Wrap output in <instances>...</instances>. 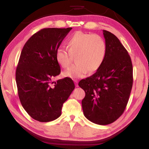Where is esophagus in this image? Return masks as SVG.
<instances>
[{
	"label": "esophagus",
	"instance_id": "obj_1",
	"mask_svg": "<svg viewBox=\"0 0 149 149\" xmlns=\"http://www.w3.org/2000/svg\"><path fill=\"white\" fill-rule=\"evenodd\" d=\"M74 83H75L76 86V87H78V80H74Z\"/></svg>",
	"mask_w": 149,
	"mask_h": 149
}]
</instances>
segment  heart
Segmentation results:
<instances>
[{"mask_svg":"<svg viewBox=\"0 0 149 149\" xmlns=\"http://www.w3.org/2000/svg\"><path fill=\"white\" fill-rule=\"evenodd\" d=\"M67 49L58 48L55 58L58 64L66 68L70 63V55H75L76 63L66 70L63 76L72 79L83 78L88 72L96 71L102 65L107 53L106 43L101 36L76 31L68 38Z\"/></svg>","mask_w":149,"mask_h":149,"instance_id":"1","label":"heart"}]
</instances>
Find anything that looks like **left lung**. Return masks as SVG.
Here are the masks:
<instances>
[{"instance_id":"obj_1","label":"left lung","mask_w":149,"mask_h":149,"mask_svg":"<svg viewBox=\"0 0 149 149\" xmlns=\"http://www.w3.org/2000/svg\"><path fill=\"white\" fill-rule=\"evenodd\" d=\"M107 53L102 65L91 76L81 80L85 91L82 100L84 116L92 123L107 125L123 114L133 83V70L127 51L117 37L103 30Z\"/></svg>"}]
</instances>
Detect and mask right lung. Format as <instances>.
I'll return each instance as SVG.
<instances>
[{"mask_svg":"<svg viewBox=\"0 0 149 149\" xmlns=\"http://www.w3.org/2000/svg\"><path fill=\"white\" fill-rule=\"evenodd\" d=\"M71 29H42L22 50L15 73L18 94L24 109L36 120L47 123L59 118L63 104L75 88L70 78L52 82L61 72L56 51Z\"/></svg>","mask_w":149,"mask_h":149,"instance_id":"add662e5","label":"right lung"}]
</instances>
